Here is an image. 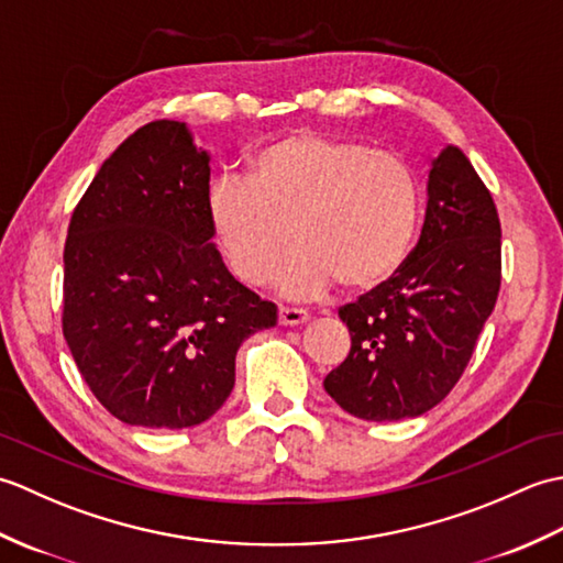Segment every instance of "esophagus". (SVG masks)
<instances>
[{
	"label": "esophagus",
	"mask_w": 563,
	"mask_h": 563,
	"mask_svg": "<svg viewBox=\"0 0 563 563\" xmlns=\"http://www.w3.org/2000/svg\"><path fill=\"white\" fill-rule=\"evenodd\" d=\"M309 319V312L302 307H280L278 309V321L283 327H295V324H302V321Z\"/></svg>",
	"instance_id": "esophagus-1"
}]
</instances>
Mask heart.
I'll return each instance as SVG.
<instances>
[{"mask_svg": "<svg viewBox=\"0 0 563 563\" xmlns=\"http://www.w3.org/2000/svg\"><path fill=\"white\" fill-rule=\"evenodd\" d=\"M421 190L399 154L319 133L275 137L249 154L244 178L222 176L208 194V222L227 266L246 285L278 273L288 295L339 280L373 290L409 256Z\"/></svg>", "mask_w": 563, "mask_h": 563, "instance_id": "1", "label": "heart"}]
</instances>
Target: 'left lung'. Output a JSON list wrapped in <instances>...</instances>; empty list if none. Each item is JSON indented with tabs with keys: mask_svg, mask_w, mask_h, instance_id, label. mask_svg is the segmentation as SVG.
Returning a JSON list of instances; mask_svg holds the SVG:
<instances>
[{
	"mask_svg": "<svg viewBox=\"0 0 563 563\" xmlns=\"http://www.w3.org/2000/svg\"><path fill=\"white\" fill-rule=\"evenodd\" d=\"M500 290V220L460 147L428 176L421 239L401 268L343 305L349 357L324 389L363 421H401L433 409L457 385Z\"/></svg>",
	"mask_w": 563,
	"mask_h": 563,
	"instance_id": "1",
	"label": "left lung"
}]
</instances>
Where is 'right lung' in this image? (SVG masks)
<instances>
[{
    "label": "right lung",
    "instance_id": "1",
    "mask_svg": "<svg viewBox=\"0 0 563 563\" xmlns=\"http://www.w3.org/2000/svg\"><path fill=\"white\" fill-rule=\"evenodd\" d=\"M210 157L186 123L152 121L101 164L71 212L63 333L103 409L142 428H190L234 387V357L275 327L210 242Z\"/></svg>",
    "mask_w": 563,
    "mask_h": 563
}]
</instances>
